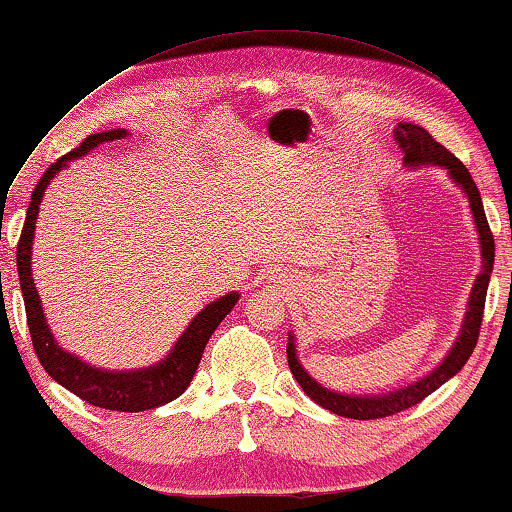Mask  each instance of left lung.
Returning a JSON list of instances; mask_svg holds the SVG:
<instances>
[{
    "label": "left lung",
    "mask_w": 512,
    "mask_h": 512,
    "mask_svg": "<svg viewBox=\"0 0 512 512\" xmlns=\"http://www.w3.org/2000/svg\"><path fill=\"white\" fill-rule=\"evenodd\" d=\"M396 141L401 143L405 152V164L417 166V164H435L449 168L453 180H456L462 189H465L469 198V207L474 212V221L478 227V237H481V248H483V273L476 278V285L472 289V298H469V310L465 316V323H462V332L458 337L456 346L451 348V353L446 355V360L437 367L431 376L421 378L419 383L399 389V392L385 394V396H344L335 394L330 389L321 387L314 378L307 376V371L300 367L296 358L294 348V337H289L287 346V358H289V369L298 380V385L303 387V392L316 401L321 408L335 412L339 417L348 419H383L392 417L396 412H403L412 408L426 399L428 394H433L437 387H442L446 380L456 376V373L465 367L469 355L474 353L478 332H481L483 323V310H485V296H488V285H490V273L494 264V237L488 225V218H485V209L481 202V193H478V186L469 175L465 164L456 157V154L449 152L442 143H437L431 134L426 132L424 127L419 125H401L396 129Z\"/></svg>",
    "instance_id": "obj_1"
}]
</instances>
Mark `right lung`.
Listing matches in <instances>:
<instances>
[{
	"instance_id": "obj_1",
	"label": "right lung",
	"mask_w": 512,
	"mask_h": 512,
	"mask_svg": "<svg viewBox=\"0 0 512 512\" xmlns=\"http://www.w3.org/2000/svg\"><path fill=\"white\" fill-rule=\"evenodd\" d=\"M125 129H111V132L91 134L88 139L79 143V148L63 154L54 164L45 170L40 177L34 193H31V202L27 209V218H24L22 234L18 241V250H15V259H18V275L20 287L24 296V312H27V326L31 335V344L38 355L43 369L50 373L56 383L70 389L77 394L81 401L97 405L104 410H118V412H143L159 408V405L170 403L177 396L184 394L196 373L202 351L212 337V332L218 328L234 305H237L239 294H227L218 298L216 303L207 305L191 326L186 328L184 335L177 339L173 353L168 355L164 362L157 367L139 369V371H100L93 369L91 364L77 360L75 355L63 351V348L54 342L50 328H47L43 307H40L38 291L31 280V239H34L36 230V216L38 205L43 200V193L50 184L52 177L68 164L70 159H77L95 145L109 143L116 139H125Z\"/></svg>"
}]
</instances>
